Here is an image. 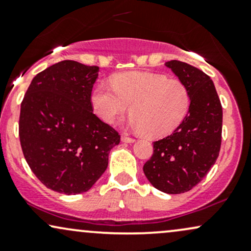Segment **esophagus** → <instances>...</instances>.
<instances>
[{"mask_svg":"<svg viewBox=\"0 0 251 251\" xmlns=\"http://www.w3.org/2000/svg\"><path fill=\"white\" fill-rule=\"evenodd\" d=\"M122 142L124 143H133L134 139L131 137H127V135H122Z\"/></svg>","mask_w":251,"mask_h":251,"instance_id":"34e87169","label":"esophagus"}]
</instances>
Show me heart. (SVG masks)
Returning a JSON list of instances; mask_svg holds the SVG:
<instances>
[{"label": "heart", "instance_id": "b5f03b06", "mask_svg": "<svg viewBox=\"0 0 251 251\" xmlns=\"http://www.w3.org/2000/svg\"><path fill=\"white\" fill-rule=\"evenodd\" d=\"M91 102L97 116L108 124L131 105L129 126L151 138H162L185 119L191 97L180 80L148 72H125L114 75L112 86L98 85Z\"/></svg>", "mask_w": 251, "mask_h": 251}]
</instances>
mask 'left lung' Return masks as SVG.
<instances>
[{
	"label": "left lung",
	"instance_id": "left-lung-1",
	"mask_svg": "<svg viewBox=\"0 0 251 251\" xmlns=\"http://www.w3.org/2000/svg\"><path fill=\"white\" fill-rule=\"evenodd\" d=\"M190 92L185 119L174 133L153 143L144 174L155 189L170 195L189 191L205 177L220 154L223 111L209 75L189 63H165Z\"/></svg>",
	"mask_w": 251,
	"mask_h": 251
}]
</instances>
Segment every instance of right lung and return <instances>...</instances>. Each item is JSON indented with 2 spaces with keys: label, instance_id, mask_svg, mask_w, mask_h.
Listing matches in <instances>:
<instances>
[{
  "label": "right lung",
  "instance_id": "1",
  "mask_svg": "<svg viewBox=\"0 0 251 251\" xmlns=\"http://www.w3.org/2000/svg\"><path fill=\"white\" fill-rule=\"evenodd\" d=\"M99 67L65 60L31 80L21 103L19 134L28 165L43 185L65 195L88 191L120 143L93 113Z\"/></svg>",
  "mask_w": 251,
  "mask_h": 251
}]
</instances>
